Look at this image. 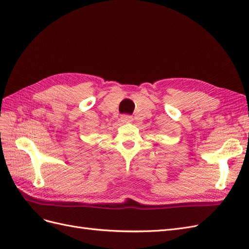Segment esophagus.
<instances>
[{
  "instance_id": "34e87169",
  "label": "esophagus",
  "mask_w": 249,
  "mask_h": 249,
  "mask_svg": "<svg viewBox=\"0 0 249 249\" xmlns=\"http://www.w3.org/2000/svg\"><path fill=\"white\" fill-rule=\"evenodd\" d=\"M120 119H122L123 123H131L132 120H133L132 116L129 115V114H124V115H122V117H120Z\"/></svg>"
}]
</instances>
